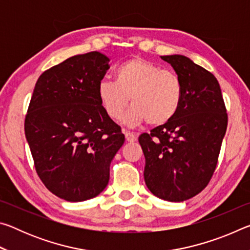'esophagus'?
Returning <instances> with one entry per match:
<instances>
[{
    "mask_svg": "<svg viewBox=\"0 0 250 250\" xmlns=\"http://www.w3.org/2000/svg\"><path fill=\"white\" fill-rule=\"evenodd\" d=\"M125 134V140L128 142H135V141H137V135H135L133 132L126 131Z\"/></svg>",
    "mask_w": 250,
    "mask_h": 250,
    "instance_id": "esophagus-1",
    "label": "esophagus"
}]
</instances>
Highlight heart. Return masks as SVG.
I'll return each mask as SVG.
<instances>
[{
	"instance_id": "b5f03b06",
	"label": "heart",
	"mask_w": 250,
	"mask_h": 250,
	"mask_svg": "<svg viewBox=\"0 0 250 250\" xmlns=\"http://www.w3.org/2000/svg\"><path fill=\"white\" fill-rule=\"evenodd\" d=\"M98 98L109 118L118 120L126 105L133 104L124 118L128 125L147 121L162 125L172 120L183 98L180 76L143 58L125 62L116 69L115 82L104 79L98 84Z\"/></svg>"
}]
</instances>
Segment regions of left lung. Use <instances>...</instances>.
<instances>
[{"mask_svg": "<svg viewBox=\"0 0 250 250\" xmlns=\"http://www.w3.org/2000/svg\"><path fill=\"white\" fill-rule=\"evenodd\" d=\"M183 83V98L172 120L142 133L145 181L151 193L183 202L202 192L217 166L227 113L215 76L183 55L161 56Z\"/></svg>", "mask_w": 250, "mask_h": 250, "instance_id": "left-lung-1", "label": "left lung"}]
</instances>
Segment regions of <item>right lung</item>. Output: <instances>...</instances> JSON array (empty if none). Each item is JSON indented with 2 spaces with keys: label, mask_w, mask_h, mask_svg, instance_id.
Masks as SVG:
<instances>
[{
  "label": "right lung",
  "mask_w": 250,
  "mask_h": 250,
  "mask_svg": "<svg viewBox=\"0 0 250 250\" xmlns=\"http://www.w3.org/2000/svg\"><path fill=\"white\" fill-rule=\"evenodd\" d=\"M108 62L99 52L76 55L45 70L34 88L25 137L40 179L65 201L99 195L108 185L110 163L125 142L97 92Z\"/></svg>",
  "instance_id": "add662e5"
}]
</instances>
